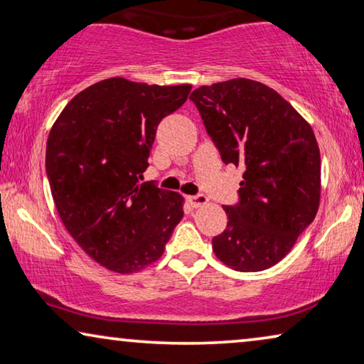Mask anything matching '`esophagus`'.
I'll use <instances>...</instances> for the list:
<instances>
[{
    "label": "esophagus",
    "instance_id": "1",
    "mask_svg": "<svg viewBox=\"0 0 364 364\" xmlns=\"http://www.w3.org/2000/svg\"><path fill=\"white\" fill-rule=\"evenodd\" d=\"M188 203L193 206V208H200V206H203L208 203V197L203 193H197V195H192V197H188Z\"/></svg>",
    "mask_w": 364,
    "mask_h": 364
}]
</instances>
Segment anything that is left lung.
Instances as JSON below:
<instances>
[{
  "instance_id": "left-lung-1",
  "label": "left lung",
  "mask_w": 364,
  "mask_h": 364,
  "mask_svg": "<svg viewBox=\"0 0 364 364\" xmlns=\"http://www.w3.org/2000/svg\"><path fill=\"white\" fill-rule=\"evenodd\" d=\"M225 164L244 167L218 259L237 272L270 268L316 218L321 153L311 125L277 91L245 77L190 94Z\"/></svg>"
}]
</instances>
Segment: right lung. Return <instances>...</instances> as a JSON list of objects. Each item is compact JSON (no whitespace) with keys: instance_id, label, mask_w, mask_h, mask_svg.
Instances as JSON below:
<instances>
[{"instance_id":"obj_1","label":"right lung","mask_w":364,"mask_h":364,"mask_svg":"<svg viewBox=\"0 0 364 364\" xmlns=\"http://www.w3.org/2000/svg\"><path fill=\"white\" fill-rule=\"evenodd\" d=\"M192 86L110 77L70 100L48 135L46 171L58 215L85 252L117 273L163 255L182 220V197L139 182L156 130Z\"/></svg>"}]
</instances>
